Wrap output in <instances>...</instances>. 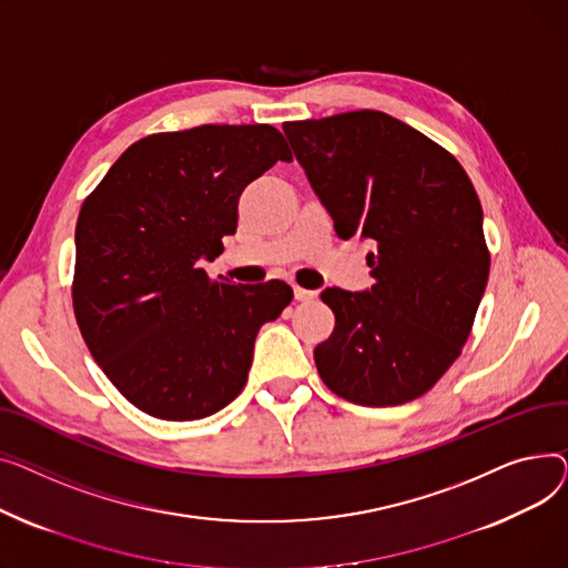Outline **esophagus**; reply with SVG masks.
<instances>
[{
    "label": "esophagus",
    "instance_id": "esophagus-1",
    "mask_svg": "<svg viewBox=\"0 0 568 568\" xmlns=\"http://www.w3.org/2000/svg\"><path fill=\"white\" fill-rule=\"evenodd\" d=\"M293 293H295L297 303H310V300H314L318 295L316 291H310V288H303V286H293Z\"/></svg>",
    "mask_w": 568,
    "mask_h": 568
}]
</instances>
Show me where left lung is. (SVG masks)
Masks as SVG:
<instances>
[{"mask_svg":"<svg viewBox=\"0 0 568 568\" xmlns=\"http://www.w3.org/2000/svg\"><path fill=\"white\" fill-rule=\"evenodd\" d=\"M282 128L337 236L376 247L372 291L321 293L335 329L314 351L316 369L346 402L408 404L460 355L488 282L475 185L447 149L385 112Z\"/></svg>","mask_w":568,"mask_h":568,"instance_id":"1","label":"left lung"}]
</instances>
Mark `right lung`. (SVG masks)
Listing matches in <instances>:
<instances>
[{
  "instance_id": "obj_1",
  "label": "right lung",
  "mask_w": 568,
  "mask_h": 568,
  "mask_svg": "<svg viewBox=\"0 0 568 568\" xmlns=\"http://www.w3.org/2000/svg\"><path fill=\"white\" fill-rule=\"evenodd\" d=\"M291 149L275 125H199L128 146L84 199L73 312L112 385L142 413L202 419L241 394L254 339L293 300L280 280L233 286L202 263L236 231L243 190Z\"/></svg>"
}]
</instances>
